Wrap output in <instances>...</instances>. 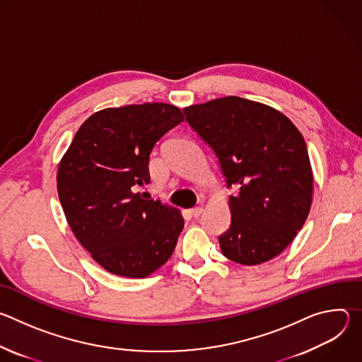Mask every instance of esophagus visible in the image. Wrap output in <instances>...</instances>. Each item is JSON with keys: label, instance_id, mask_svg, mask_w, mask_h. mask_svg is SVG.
<instances>
[{"label": "esophagus", "instance_id": "obj_1", "mask_svg": "<svg viewBox=\"0 0 362 362\" xmlns=\"http://www.w3.org/2000/svg\"><path fill=\"white\" fill-rule=\"evenodd\" d=\"M202 212H203V209L200 208V206H197V208H193V209H190V215H192L193 218H199V216L202 215Z\"/></svg>", "mask_w": 362, "mask_h": 362}]
</instances>
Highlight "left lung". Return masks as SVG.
Segmentation results:
<instances>
[{
    "label": "left lung",
    "mask_w": 362,
    "mask_h": 362,
    "mask_svg": "<svg viewBox=\"0 0 362 362\" xmlns=\"http://www.w3.org/2000/svg\"><path fill=\"white\" fill-rule=\"evenodd\" d=\"M190 127L219 159L232 222L219 236L222 253L242 265L278 256L302 229L314 177L306 143L281 112L229 95L183 109Z\"/></svg>",
    "instance_id": "1"
}]
</instances>
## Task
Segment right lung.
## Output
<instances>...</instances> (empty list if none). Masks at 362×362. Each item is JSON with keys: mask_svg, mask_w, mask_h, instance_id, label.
Returning <instances> with one entry per match:
<instances>
[{"mask_svg": "<svg viewBox=\"0 0 362 362\" xmlns=\"http://www.w3.org/2000/svg\"><path fill=\"white\" fill-rule=\"evenodd\" d=\"M185 120L179 107L144 103L105 109L77 130L57 172L66 219L107 272L146 278L168 262L185 221L139 187L150 182V153Z\"/></svg>", "mask_w": 362, "mask_h": 362, "instance_id": "obj_1", "label": "right lung"}]
</instances>
